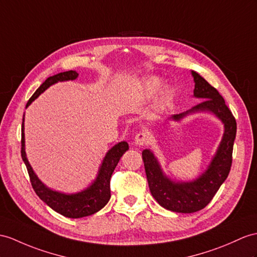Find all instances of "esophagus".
Instances as JSON below:
<instances>
[{
  "label": "esophagus",
  "instance_id": "esophagus-1",
  "mask_svg": "<svg viewBox=\"0 0 257 257\" xmlns=\"http://www.w3.org/2000/svg\"><path fill=\"white\" fill-rule=\"evenodd\" d=\"M147 142H148L147 134L145 132H140L139 134L135 135L133 144H134V145H136V146L142 147L144 145H146Z\"/></svg>",
  "mask_w": 257,
  "mask_h": 257
}]
</instances>
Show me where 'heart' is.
I'll return each mask as SVG.
<instances>
[{"label": "heart", "mask_w": 257, "mask_h": 257, "mask_svg": "<svg viewBox=\"0 0 257 257\" xmlns=\"http://www.w3.org/2000/svg\"><path fill=\"white\" fill-rule=\"evenodd\" d=\"M162 85V79L158 76H150L143 81V90L146 95H154L157 92ZM160 100L167 101L171 96V88L169 86H164L160 90Z\"/></svg>", "instance_id": "obj_1"}]
</instances>
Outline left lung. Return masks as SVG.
I'll return each instance as SVG.
<instances>
[{
	"instance_id": "obj_1",
	"label": "left lung",
	"mask_w": 257,
	"mask_h": 257,
	"mask_svg": "<svg viewBox=\"0 0 257 257\" xmlns=\"http://www.w3.org/2000/svg\"><path fill=\"white\" fill-rule=\"evenodd\" d=\"M191 74L195 84L193 97L202 100V102L183 113L172 115L169 120L179 123L192 114L210 113L222 123L221 141L209 164L195 179L182 181L168 176L152 149H144L142 153L153 197L161 207L182 214H191L206 207L226 181L232 164V149L236 134L235 118L220 93L198 73L191 71Z\"/></svg>"
}]
</instances>
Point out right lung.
<instances>
[{
	"label": "right lung",
	"instance_id": "right-lung-1",
	"mask_svg": "<svg viewBox=\"0 0 257 257\" xmlns=\"http://www.w3.org/2000/svg\"><path fill=\"white\" fill-rule=\"evenodd\" d=\"M78 77V73L75 71H67L55 74L46 79L38 89L36 90L31 98L28 100L26 109L33 103V101L38 98L41 93L47 90L50 86H52L60 81L75 80ZM128 150V144L122 141L112 146L107 153L100 165L95 180L86 187L76 193H64L55 191L51 187L47 186L38 178L33 167L29 164L26 146H25V113L22 124V158L27 167L28 174L30 178L31 185L37 195L42 202H45L49 207H51L56 212L67 218H81L90 216L95 212L102 209L111 197L110 191V180L113 173L117 162L120 161L123 154Z\"/></svg>",
	"mask_w": 257,
	"mask_h": 257
}]
</instances>
